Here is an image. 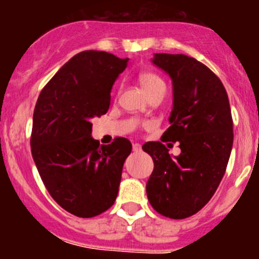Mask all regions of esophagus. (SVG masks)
<instances>
[{
    "mask_svg": "<svg viewBox=\"0 0 259 259\" xmlns=\"http://www.w3.org/2000/svg\"><path fill=\"white\" fill-rule=\"evenodd\" d=\"M133 150H134L135 153H138V151L142 150V145H140L139 143H135V144H133Z\"/></svg>",
    "mask_w": 259,
    "mask_h": 259,
    "instance_id": "1",
    "label": "esophagus"
}]
</instances>
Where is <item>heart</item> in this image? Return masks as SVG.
<instances>
[{
  "label": "heart",
  "instance_id": "1",
  "mask_svg": "<svg viewBox=\"0 0 259 259\" xmlns=\"http://www.w3.org/2000/svg\"><path fill=\"white\" fill-rule=\"evenodd\" d=\"M139 82L148 95L153 94L154 91L160 90V89H165L164 81L153 72H142L139 75Z\"/></svg>",
  "mask_w": 259,
  "mask_h": 259
}]
</instances>
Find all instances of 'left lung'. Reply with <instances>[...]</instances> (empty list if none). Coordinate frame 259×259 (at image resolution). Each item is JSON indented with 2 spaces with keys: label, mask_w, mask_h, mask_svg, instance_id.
<instances>
[{
  "label": "left lung",
  "mask_w": 259,
  "mask_h": 259,
  "mask_svg": "<svg viewBox=\"0 0 259 259\" xmlns=\"http://www.w3.org/2000/svg\"><path fill=\"white\" fill-rule=\"evenodd\" d=\"M151 64L173 86V109L163 139L179 143L173 156L159 142L143 150L154 160L146 183L151 207L173 219L199 211L210 200L226 173L233 145V121L222 81L202 62L183 54H154Z\"/></svg>",
  "instance_id": "8db88e82"
}]
</instances>
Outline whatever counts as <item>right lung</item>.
<instances>
[{
    "instance_id": "right-lung-1",
    "label": "right lung",
    "mask_w": 259,
    "mask_h": 259,
    "mask_svg": "<svg viewBox=\"0 0 259 259\" xmlns=\"http://www.w3.org/2000/svg\"><path fill=\"white\" fill-rule=\"evenodd\" d=\"M129 59L82 51L70 59L42 89L33 111L31 153L55 202L81 218L108 210L119 192L132 143L117 138L100 145L91 119L106 114L110 93Z\"/></svg>"
}]
</instances>
